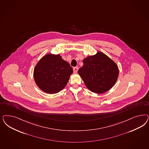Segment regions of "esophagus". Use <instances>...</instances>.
<instances>
[{
    "mask_svg": "<svg viewBox=\"0 0 149 149\" xmlns=\"http://www.w3.org/2000/svg\"><path fill=\"white\" fill-rule=\"evenodd\" d=\"M78 67H76L73 68V72L74 73H76L78 72Z\"/></svg>",
    "mask_w": 149,
    "mask_h": 149,
    "instance_id": "obj_1",
    "label": "esophagus"
}]
</instances>
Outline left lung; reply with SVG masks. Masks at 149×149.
<instances>
[{
  "label": "left lung",
  "instance_id": "8db88e82",
  "mask_svg": "<svg viewBox=\"0 0 149 149\" xmlns=\"http://www.w3.org/2000/svg\"><path fill=\"white\" fill-rule=\"evenodd\" d=\"M83 63L78 73L91 91L103 94L115 85L119 69L115 62L105 54L97 51L96 54L84 58Z\"/></svg>",
  "mask_w": 149,
  "mask_h": 149
}]
</instances>
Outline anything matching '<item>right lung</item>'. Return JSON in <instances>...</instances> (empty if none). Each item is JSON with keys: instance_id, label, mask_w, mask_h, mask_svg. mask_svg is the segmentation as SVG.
<instances>
[{"instance_id": "obj_1", "label": "right lung", "mask_w": 149, "mask_h": 149, "mask_svg": "<svg viewBox=\"0 0 149 149\" xmlns=\"http://www.w3.org/2000/svg\"><path fill=\"white\" fill-rule=\"evenodd\" d=\"M73 69L60 55L49 53L34 67L33 77L39 88L48 94H56L66 86Z\"/></svg>"}]
</instances>
